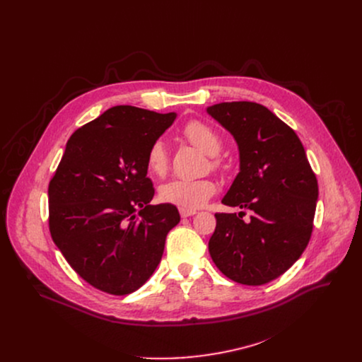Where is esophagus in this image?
<instances>
[{
	"mask_svg": "<svg viewBox=\"0 0 362 362\" xmlns=\"http://www.w3.org/2000/svg\"><path fill=\"white\" fill-rule=\"evenodd\" d=\"M179 212H180V216H182V218H189V216L196 215V211H192V209H183V208H180Z\"/></svg>",
	"mask_w": 362,
	"mask_h": 362,
	"instance_id": "1",
	"label": "esophagus"
}]
</instances>
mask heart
I'll return each mask as SVG.
<instances>
[{"mask_svg":"<svg viewBox=\"0 0 362 362\" xmlns=\"http://www.w3.org/2000/svg\"><path fill=\"white\" fill-rule=\"evenodd\" d=\"M183 136L208 156H216L221 151L222 141L218 133L206 123L193 120L183 129ZM147 170L154 176H163L168 172L169 154L163 140L153 141L146 156ZM218 160H212L211 166L218 168ZM216 193V183L209 177L202 179H173L160 186V199L166 203L179 206L183 209H199L208 203Z\"/></svg>","mask_w":362,"mask_h":362,"instance_id":"1","label":"heart"}]
</instances>
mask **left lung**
Instances as JSON below:
<instances>
[{
  "instance_id": "obj_1",
  "label": "left lung",
  "mask_w": 362,
  "mask_h": 362,
  "mask_svg": "<svg viewBox=\"0 0 362 362\" xmlns=\"http://www.w3.org/2000/svg\"><path fill=\"white\" fill-rule=\"evenodd\" d=\"M235 139L239 173L222 203L249 209L216 214L209 240L215 265L242 285H264L285 274L313 233L318 182L296 133L265 106L219 103L206 109Z\"/></svg>"
}]
</instances>
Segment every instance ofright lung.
<instances>
[{
	"label": "right lung",
	"mask_w": 362,
	"mask_h": 362,
	"mask_svg": "<svg viewBox=\"0 0 362 362\" xmlns=\"http://www.w3.org/2000/svg\"><path fill=\"white\" fill-rule=\"evenodd\" d=\"M176 116L109 109L71 134L49 182L51 238L70 267L103 292L137 291L180 222L176 206L150 204L154 189L146 163L148 147Z\"/></svg>",
	"instance_id": "right-lung-1"
}]
</instances>
